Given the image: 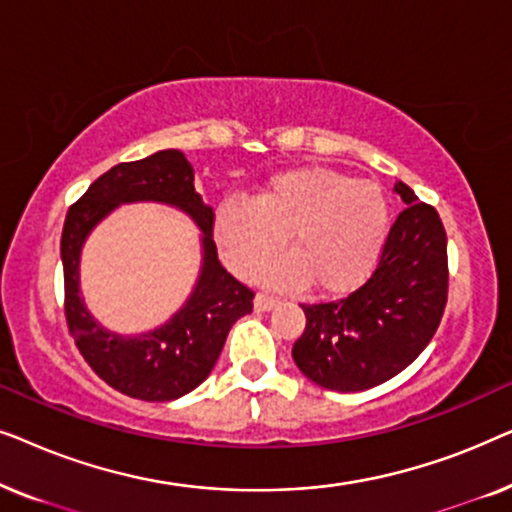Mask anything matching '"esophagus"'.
Here are the masks:
<instances>
[{
    "label": "esophagus",
    "mask_w": 512,
    "mask_h": 512,
    "mask_svg": "<svg viewBox=\"0 0 512 512\" xmlns=\"http://www.w3.org/2000/svg\"><path fill=\"white\" fill-rule=\"evenodd\" d=\"M277 305H279V298L268 296V293H256L254 307H256L258 312H268V310H272V307H277Z\"/></svg>",
    "instance_id": "esophagus-1"
}]
</instances>
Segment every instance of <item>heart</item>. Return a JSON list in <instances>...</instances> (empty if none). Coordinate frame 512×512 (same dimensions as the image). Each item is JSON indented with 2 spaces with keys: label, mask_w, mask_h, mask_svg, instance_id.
I'll return each instance as SVG.
<instances>
[{
  "label": "heart",
  "mask_w": 512,
  "mask_h": 512,
  "mask_svg": "<svg viewBox=\"0 0 512 512\" xmlns=\"http://www.w3.org/2000/svg\"><path fill=\"white\" fill-rule=\"evenodd\" d=\"M389 226V200L373 181L303 165L272 174L251 202H223L214 235L240 275H251L275 256L289 235L293 254L265 265V282H312L321 293H347L373 275Z\"/></svg>",
  "instance_id": "1"
}]
</instances>
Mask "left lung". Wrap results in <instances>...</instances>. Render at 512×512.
Here are the masks:
<instances>
[{
  "label": "left lung",
  "mask_w": 512,
  "mask_h": 512,
  "mask_svg": "<svg viewBox=\"0 0 512 512\" xmlns=\"http://www.w3.org/2000/svg\"><path fill=\"white\" fill-rule=\"evenodd\" d=\"M408 207L398 214L373 275L331 303L303 305L307 324L293 361L314 384L363 391L408 368L443 319L447 303V235L436 207L398 181Z\"/></svg>",
  "instance_id": "1"
}]
</instances>
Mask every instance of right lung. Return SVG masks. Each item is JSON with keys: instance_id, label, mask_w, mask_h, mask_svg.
<instances>
[{"instance_id": "obj_1", "label": "right lung", "mask_w": 512, "mask_h": 512, "mask_svg": "<svg viewBox=\"0 0 512 512\" xmlns=\"http://www.w3.org/2000/svg\"><path fill=\"white\" fill-rule=\"evenodd\" d=\"M151 199L179 206L203 230V270L187 305L156 332L137 339L102 329L78 296V256L90 229L123 201ZM65 270V317L76 347L95 375L121 394L163 403L188 394L212 373L228 331L254 310V291L219 263L214 212L193 186V167L181 151L118 163L97 177L69 207L60 240Z\"/></svg>"}]
</instances>
